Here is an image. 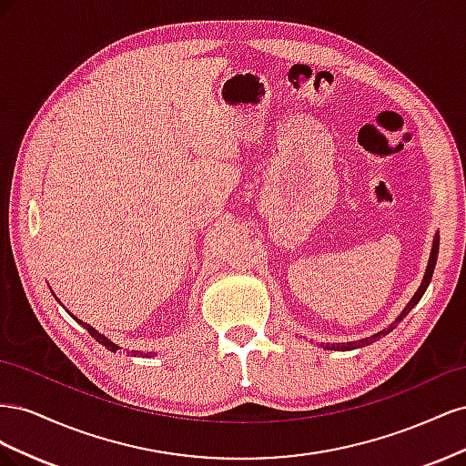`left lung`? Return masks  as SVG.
Instances as JSON below:
<instances>
[{
  "instance_id": "obj_1",
  "label": "left lung",
  "mask_w": 466,
  "mask_h": 466,
  "mask_svg": "<svg viewBox=\"0 0 466 466\" xmlns=\"http://www.w3.org/2000/svg\"><path fill=\"white\" fill-rule=\"evenodd\" d=\"M437 248H440V241H437V235H435V238H433V247H431V255H430V262H428V268H426V274H424V279H421V284H420V288H418V291L414 293V298L410 299V303L406 305V309L404 311L399 315V319L394 320L392 324H389V329H383L380 332H377V334H373V336H368V338H361V340H358V342H346V344H327L324 348L327 350H342V351H346V350H356V348H363V346H370V344H373L375 340H379L380 336H385V334H389L394 327H397V322H400L408 313L412 311V309L418 305V301L421 299V295L426 293V289H428V286H430V281H431V276H433V268H435V260H437Z\"/></svg>"
}]
</instances>
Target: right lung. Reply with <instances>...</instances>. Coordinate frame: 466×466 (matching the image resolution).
<instances>
[{
    "mask_svg": "<svg viewBox=\"0 0 466 466\" xmlns=\"http://www.w3.org/2000/svg\"><path fill=\"white\" fill-rule=\"evenodd\" d=\"M437 241H440V238H437ZM69 315H72V313H69ZM72 317H74V315H72ZM74 319H76V317H74ZM76 320H77V322L81 324V327H83V329H86V330H87V332H89V334H91V336L95 338V340H96L98 344H103V346H105L106 350H110V351H116V350H120V346H116L115 342H110L106 336H103V334H98V332H96V330H95L93 327H89V324H87V322H83V320H79V319H76ZM132 354L136 356V354H137V351H134V350H132ZM139 354H142V351H139ZM142 356H146V358H151V354H142Z\"/></svg>",
    "mask_w": 466,
    "mask_h": 466,
    "instance_id": "1",
    "label": "right lung"
}]
</instances>
